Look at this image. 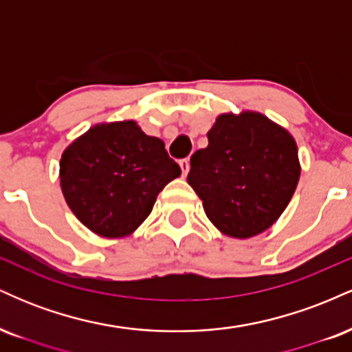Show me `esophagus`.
I'll list each match as a JSON object with an SVG mask.
<instances>
[{"mask_svg": "<svg viewBox=\"0 0 352 352\" xmlns=\"http://www.w3.org/2000/svg\"><path fill=\"white\" fill-rule=\"evenodd\" d=\"M179 165H180V168H182V173H184V175H187L188 170H190V160L188 159H182L180 162H179Z\"/></svg>", "mask_w": 352, "mask_h": 352, "instance_id": "obj_1", "label": "esophagus"}]
</instances>
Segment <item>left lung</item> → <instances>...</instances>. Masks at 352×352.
Returning <instances> with one entry per match:
<instances>
[{"instance_id":"obj_1","label":"left lung","mask_w":352,"mask_h":352,"mask_svg":"<svg viewBox=\"0 0 352 352\" xmlns=\"http://www.w3.org/2000/svg\"><path fill=\"white\" fill-rule=\"evenodd\" d=\"M207 137V147L190 159L187 182L208 220L233 238L268 230L300 180L293 135L263 114L246 111L218 116Z\"/></svg>"}]
</instances>
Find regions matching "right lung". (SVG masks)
<instances>
[{
	"instance_id": "1",
	"label": "right lung",
	"mask_w": 352,
	"mask_h": 352,
	"mask_svg": "<svg viewBox=\"0 0 352 352\" xmlns=\"http://www.w3.org/2000/svg\"><path fill=\"white\" fill-rule=\"evenodd\" d=\"M64 199L99 236L131 235L151 215L157 195L182 170L165 144L134 120L98 124L60 157Z\"/></svg>"
}]
</instances>
